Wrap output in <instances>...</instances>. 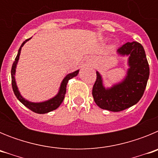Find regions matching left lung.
<instances>
[{"label": "left lung", "instance_id": "1", "mask_svg": "<svg viewBox=\"0 0 158 158\" xmlns=\"http://www.w3.org/2000/svg\"><path fill=\"white\" fill-rule=\"evenodd\" d=\"M121 56H129L127 74L123 81L105 89L100 74L96 72L93 96L97 106L111 111H120L136 104L146 89L150 76L144 48L138 42L127 43L117 50Z\"/></svg>", "mask_w": 158, "mask_h": 158}]
</instances>
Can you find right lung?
Here are the masks:
<instances>
[{"instance_id": "1", "label": "right lung", "mask_w": 158, "mask_h": 158, "mask_svg": "<svg viewBox=\"0 0 158 158\" xmlns=\"http://www.w3.org/2000/svg\"><path fill=\"white\" fill-rule=\"evenodd\" d=\"M30 39H27V40H25L23 43L21 44L20 47H19V51H18V54L16 55V58H15V62H13L12 66V70H11V75H12V89H13L14 94L16 96V98L21 102L22 104L24 106L29 108L30 110H31L32 111H34L35 113H39V114H45V113L50 112L51 111H54V110L57 109L58 107L60 106V104H62V102L63 101L64 98H65V92H66V85L67 83L69 81V79L74 77L77 75L78 74V72H79V69L74 72L69 73L68 75L65 77L63 80H62V83H61V86H60L59 92H58V94L56 96L53 97L51 100H47V101L41 102V103H33V102H30L28 100H25L23 96L20 95L19 90H18V88L16 86V80H15V73H16V64H17L18 61H19V54H20V51H21V48L24 43L27 41H28Z\"/></svg>"}]
</instances>
